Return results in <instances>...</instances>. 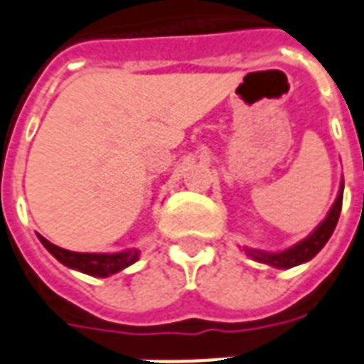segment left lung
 <instances>
[{
    "mask_svg": "<svg viewBox=\"0 0 364 364\" xmlns=\"http://www.w3.org/2000/svg\"><path fill=\"white\" fill-rule=\"evenodd\" d=\"M341 201H343V182H341L340 193L336 198L332 209L328 213V217L322 220L316 230L307 236L303 242H299L294 247H289L286 251H280V253H264V251H257V250H247L245 247V253L253 259V261H259V263L270 264V267H276V269H291L296 264L307 263L311 261L313 257L318 253V251L326 245V242L332 236L334 232L336 224H338V218H340L341 213Z\"/></svg>",
    "mask_w": 364,
    "mask_h": 364,
    "instance_id": "obj_1",
    "label": "left lung"
}]
</instances>
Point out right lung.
I'll return each mask as SVG.
<instances>
[{
    "label": "right lung",
    "mask_w": 364,
    "mask_h": 364,
    "mask_svg": "<svg viewBox=\"0 0 364 364\" xmlns=\"http://www.w3.org/2000/svg\"><path fill=\"white\" fill-rule=\"evenodd\" d=\"M38 237H40L43 247L55 257L59 263H63L68 269L80 270L84 274L100 276V278H105V276H111L130 267L138 261V253H140L138 250L120 251V253H76V251L57 247L40 234H38Z\"/></svg>",
    "instance_id": "add662e5"
}]
</instances>
